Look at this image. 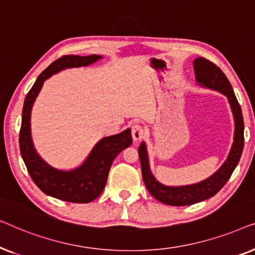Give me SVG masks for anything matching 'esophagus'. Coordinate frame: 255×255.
Here are the masks:
<instances>
[{"label": "esophagus", "instance_id": "34e87169", "mask_svg": "<svg viewBox=\"0 0 255 255\" xmlns=\"http://www.w3.org/2000/svg\"><path fill=\"white\" fill-rule=\"evenodd\" d=\"M131 133H132V138H133L134 141L141 140V139L145 137V128H142L141 125L135 124L131 128Z\"/></svg>", "mask_w": 255, "mask_h": 255}]
</instances>
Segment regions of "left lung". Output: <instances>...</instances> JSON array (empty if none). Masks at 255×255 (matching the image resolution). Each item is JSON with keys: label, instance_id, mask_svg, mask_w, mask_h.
Masks as SVG:
<instances>
[{"label": "left lung", "instance_id": "left-lung-1", "mask_svg": "<svg viewBox=\"0 0 255 255\" xmlns=\"http://www.w3.org/2000/svg\"><path fill=\"white\" fill-rule=\"evenodd\" d=\"M194 69L198 85L217 90L228 97L233 118H235V138H233L235 141H233L226 161L214 175L198 183L181 187L165 186L156 181L149 169L147 149H146L145 142L142 141L138 149L141 163L142 180L152 196L167 205H176V207L191 205L215 196L231 177L233 170L238 165L244 148V118L242 108L233 93L231 83L222 72V69L217 67L214 62L209 61L208 59H195Z\"/></svg>", "mask_w": 255, "mask_h": 255}]
</instances>
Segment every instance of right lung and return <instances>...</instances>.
<instances>
[{"label":"right lung","mask_w":255,"mask_h":255,"mask_svg":"<svg viewBox=\"0 0 255 255\" xmlns=\"http://www.w3.org/2000/svg\"><path fill=\"white\" fill-rule=\"evenodd\" d=\"M100 59L102 57L97 54L87 57L64 55L59 58L38 76L24 101L19 148L27 172L43 193L72 203H89L102 194L111 163L124 148L132 144L131 130L127 128L118 134L102 138L81 166L72 170H60L45 162L34 149L31 139V109L45 80L62 69L88 66Z\"/></svg>","instance_id":"right-lung-1"}]
</instances>
